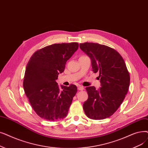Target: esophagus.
<instances>
[{
    "mask_svg": "<svg viewBox=\"0 0 148 148\" xmlns=\"http://www.w3.org/2000/svg\"><path fill=\"white\" fill-rule=\"evenodd\" d=\"M78 89L80 90V91H83V90L84 89V88H83V86H78Z\"/></svg>",
    "mask_w": 148,
    "mask_h": 148,
    "instance_id": "esophagus-1",
    "label": "esophagus"
}]
</instances>
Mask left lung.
Here are the masks:
<instances>
[{"mask_svg": "<svg viewBox=\"0 0 148 148\" xmlns=\"http://www.w3.org/2000/svg\"><path fill=\"white\" fill-rule=\"evenodd\" d=\"M80 48L91 60L94 73H99L101 87L86 88L88 99L83 108L86 116L102 120L116 111L124 100L130 76L123 57L114 49L99 43H80Z\"/></svg>", "mask_w": 148, "mask_h": 148, "instance_id": "1", "label": "left lung"}]
</instances>
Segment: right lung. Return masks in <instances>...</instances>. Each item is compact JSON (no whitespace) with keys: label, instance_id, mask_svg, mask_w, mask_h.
Instances as JSON below:
<instances>
[{"label":"right lung","instance_id":"right-lung-1","mask_svg":"<svg viewBox=\"0 0 148 148\" xmlns=\"http://www.w3.org/2000/svg\"><path fill=\"white\" fill-rule=\"evenodd\" d=\"M78 48L77 42L55 43L37 50L31 57L23 86L32 108L40 118L53 121L67 115L77 88L62 85L60 91L56 80Z\"/></svg>","mask_w":148,"mask_h":148}]
</instances>
